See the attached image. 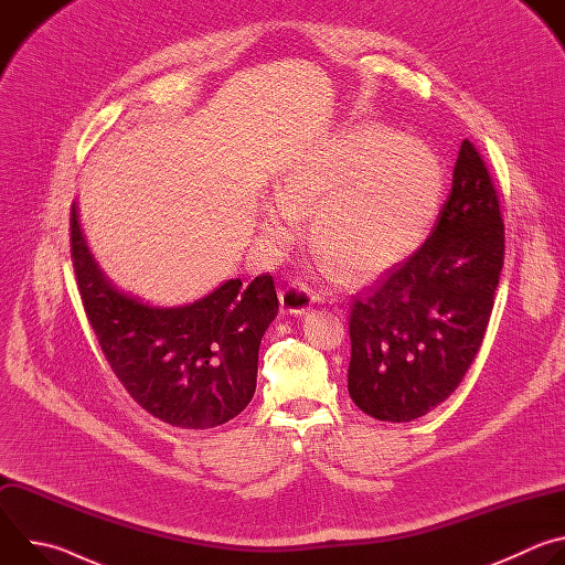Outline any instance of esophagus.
I'll list each match as a JSON object with an SVG mask.
<instances>
[{
  "instance_id": "34e87169",
  "label": "esophagus",
  "mask_w": 565,
  "mask_h": 565,
  "mask_svg": "<svg viewBox=\"0 0 565 565\" xmlns=\"http://www.w3.org/2000/svg\"><path fill=\"white\" fill-rule=\"evenodd\" d=\"M279 301H281L284 312L303 315L306 310H310V306L315 301V295L303 284H290V286L279 290Z\"/></svg>"
}]
</instances>
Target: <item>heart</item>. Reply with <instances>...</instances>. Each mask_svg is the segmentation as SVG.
<instances>
[{
    "label": "heart",
    "instance_id": "obj_1",
    "mask_svg": "<svg viewBox=\"0 0 565 565\" xmlns=\"http://www.w3.org/2000/svg\"><path fill=\"white\" fill-rule=\"evenodd\" d=\"M440 199L443 168L425 142L362 122L286 172L279 196L262 207V227L275 248H284L310 212L312 236L329 262L369 277L420 244Z\"/></svg>",
    "mask_w": 565,
    "mask_h": 565
}]
</instances>
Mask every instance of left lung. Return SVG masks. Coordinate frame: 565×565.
Returning <instances> with one entry per match:
<instances>
[{"label": "left lung", "mask_w": 565, "mask_h": 565, "mask_svg": "<svg viewBox=\"0 0 565 565\" xmlns=\"http://www.w3.org/2000/svg\"><path fill=\"white\" fill-rule=\"evenodd\" d=\"M503 257L494 181L462 140L429 238L353 297L349 393L364 414L409 423L456 391L486 338Z\"/></svg>", "instance_id": "1"}]
</instances>
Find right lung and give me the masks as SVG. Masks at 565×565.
<instances>
[{
    "mask_svg": "<svg viewBox=\"0 0 565 565\" xmlns=\"http://www.w3.org/2000/svg\"><path fill=\"white\" fill-rule=\"evenodd\" d=\"M71 262L89 324L127 393L181 429L218 427L248 407L259 344L277 317L270 275L230 279L188 306L156 308L120 292L94 262L71 207Z\"/></svg>",
    "mask_w": 565,
    "mask_h": 565,
    "instance_id": "right-lung-1",
    "label": "right lung"
}]
</instances>
